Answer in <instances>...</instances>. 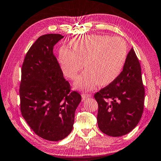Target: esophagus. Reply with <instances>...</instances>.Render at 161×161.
<instances>
[{
  "label": "esophagus",
  "mask_w": 161,
  "mask_h": 161,
  "mask_svg": "<svg viewBox=\"0 0 161 161\" xmlns=\"http://www.w3.org/2000/svg\"><path fill=\"white\" fill-rule=\"evenodd\" d=\"M81 97H82L83 99H87V98H88V97H91V94H81Z\"/></svg>",
  "instance_id": "esophagus-1"
}]
</instances>
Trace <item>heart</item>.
Returning <instances> with one entry per match:
<instances>
[{"instance_id":"b5f03b06","label":"heart","mask_w":161,"mask_h":161,"mask_svg":"<svg viewBox=\"0 0 161 161\" xmlns=\"http://www.w3.org/2000/svg\"><path fill=\"white\" fill-rule=\"evenodd\" d=\"M72 50L59 51V62L64 75L76 79V87L91 89L95 86H106L113 82L122 71L127 59V45L120 37L91 35L74 38Z\"/></svg>"}]
</instances>
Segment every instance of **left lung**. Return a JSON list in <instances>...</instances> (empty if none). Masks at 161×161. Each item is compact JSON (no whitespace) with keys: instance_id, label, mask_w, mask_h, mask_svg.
<instances>
[{"instance_id":"obj_1","label":"left lung","mask_w":161,"mask_h":161,"mask_svg":"<svg viewBox=\"0 0 161 161\" xmlns=\"http://www.w3.org/2000/svg\"><path fill=\"white\" fill-rule=\"evenodd\" d=\"M94 98L99 108L98 126L104 134L120 136L136 126L143 113L144 88L140 64L133 48L119 76Z\"/></svg>"}]
</instances>
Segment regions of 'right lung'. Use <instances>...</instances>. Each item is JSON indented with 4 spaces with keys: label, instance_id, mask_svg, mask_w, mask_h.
<instances>
[{
    "label": "right lung",
    "instance_id": "add662e5",
    "mask_svg": "<svg viewBox=\"0 0 161 161\" xmlns=\"http://www.w3.org/2000/svg\"><path fill=\"white\" fill-rule=\"evenodd\" d=\"M46 34L37 39L27 52L22 67L19 87L22 117L36 134L48 141L64 139L73 130L80 94L70 92L53 53V46L63 38Z\"/></svg>",
    "mask_w": 161,
    "mask_h": 161
}]
</instances>
